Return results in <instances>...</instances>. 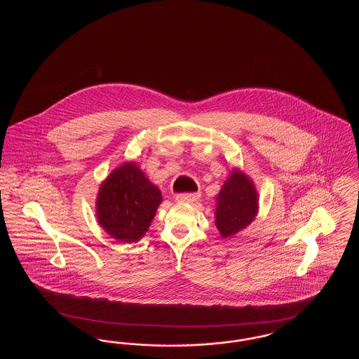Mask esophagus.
<instances>
[{
  "label": "esophagus",
  "mask_w": 359,
  "mask_h": 359,
  "mask_svg": "<svg viewBox=\"0 0 359 359\" xmlns=\"http://www.w3.org/2000/svg\"><path fill=\"white\" fill-rule=\"evenodd\" d=\"M201 198L199 192H194V194H179L176 195V201L182 202V203H192L196 202Z\"/></svg>",
  "instance_id": "obj_1"
}]
</instances>
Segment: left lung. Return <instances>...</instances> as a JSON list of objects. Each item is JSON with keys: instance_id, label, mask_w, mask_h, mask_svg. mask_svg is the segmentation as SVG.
<instances>
[{"instance_id": "8db88e82", "label": "left lung", "mask_w": 359, "mask_h": 359, "mask_svg": "<svg viewBox=\"0 0 359 359\" xmlns=\"http://www.w3.org/2000/svg\"><path fill=\"white\" fill-rule=\"evenodd\" d=\"M215 226L222 238L245 230L258 214V192L255 182L239 168H233L215 196Z\"/></svg>"}]
</instances>
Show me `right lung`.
I'll list each match as a JSON object with an SVG mask.
<instances>
[{"label": "right lung", "mask_w": 359, "mask_h": 359, "mask_svg": "<svg viewBox=\"0 0 359 359\" xmlns=\"http://www.w3.org/2000/svg\"><path fill=\"white\" fill-rule=\"evenodd\" d=\"M163 202L157 186L135 161L121 164L104 179L95 201L100 226L122 243L142 238Z\"/></svg>", "instance_id": "right-lung-1"}]
</instances>
